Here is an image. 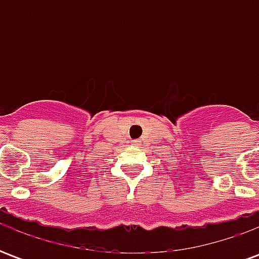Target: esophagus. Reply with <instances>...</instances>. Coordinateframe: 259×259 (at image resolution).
Returning <instances> with one entry per match:
<instances>
[{
    "label": "esophagus",
    "mask_w": 259,
    "mask_h": 259,
    "mask_svg": "<svg viewBox=\"0 0 259 259\" xmlns=\"http://www.w3.org/2000/svg\"><path fill=\"white\" fill-rule=\"evenodd\" d=\"M132 143H133V146H139V143H140V141H139V140H133V141H132Z\"/></svg>",
    "instance_id": "obj_1"
}]
</instances>
